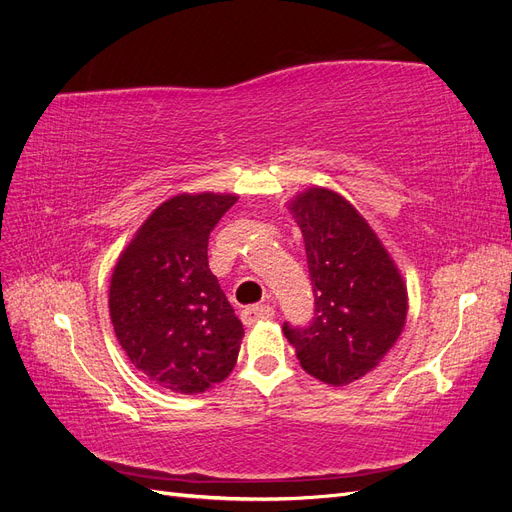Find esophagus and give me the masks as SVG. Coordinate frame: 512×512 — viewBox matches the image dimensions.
I'll list each match as a JSON object with an SVG mask.
<instances>
[{
	"label": "esophagus",
	"mask_w": 512,
	"mask_h": 512,
	"mask_svg": "<svg viewBox=\"0 0 512 512\" xmlns=\"http://www.w3.org/2000/svg\"><path fill=\"white\" fill-rule=\"evenodd\" d=\"M273 314L275 312H273L271 305H250L241 312V320H243L245 327H252V324H256L260 320H271Z\"/></svg>",
	"instance_id": "esophagus-1"
}]
</instances>
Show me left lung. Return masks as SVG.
<instances>
[{
	"label": "left lung",
	"instance_id": "obj_1",
	"mask_svg": "<svg viewBox=\"0 0 512 512\" xmlns=\"http://www.w3.org/2000/svg\"><path fill=\"white\" fill-rule=\"evenodd\" d=\"M305 241L314 318L284 322L301 367L327 384H348L374 369L406 322L408 297L393 260L348 200L322 188L294 198Z\"/></svg>",
	"mask_w": 512,
	"mask_h": 512
}]
</instances>
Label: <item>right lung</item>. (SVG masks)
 <instances>
[{"label":"right lung","instance_id":"obj_1","mask_svg":"<svg viewBox=\"0 0 512 512\" xmlns=\"http://www.w3.org/2000/svg\"><path fill=\"white\" fill-rule=\"evenodd\" d=\"M237 196L181 194L136 232L111 277L108 309L121 348L173 393H205L237 363L243 324L209 269V235Z\"/></svg>","mask_w":512,"mask_h":512}]
</instances>
